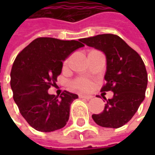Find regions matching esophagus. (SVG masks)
I'll return each instance as SVG.
<instances>
[{
    "label": "esophagus",
    "mask_w": 155,
    "mask_h": 155,
    "mask_svg": "<svg viewBox=\"0 0 155 155\" xmlns=\"http://www.w3.org/2000/svg\"><path fill=\"white\" fill-rule=\"evenodd\" d=\"M79 97H80V98L86 99V100H91V99H92V98H93V96H91V95H85V94H81Z\"/></svg>",
    "instance_id": "esophagus-1"
}]
</instances>
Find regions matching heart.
<instances>
[{"label": "heart", "instance_id": "b5f03b06", "mask_svg": "<svg viewBox=\"0 0 155 155\" xmlns=\"http://www.w3.org/2000/svg\"><path fill=\"white\" fill-rule=\"evenodd\" d=\"M67 63L68 60L65 62V64ZM73 86L74 89L79 91H90L92 88V81L88 78L80 77L73 81Z\"/></svg>", "mask_w": 155, "mask_h": 155}]
</instances>
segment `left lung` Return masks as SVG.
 I'll list each match as a JSON object with an SVG mask.
<instances>
[{
	"mask_svg": "<svg viewBox=\"0 0 155 155\" xmlns=\"http://www.w3.org/2000/svg\"><path fill=\"white\" fill-rule=\"evenodd\" d=\"M81 41L105 54L106 84L101 91L114 93L104 110L93 114L92 118L101 127L118 128L133 117L144 100L148 81L145 65L139 54L117 35H97Z\"/></svg>",
	"mask_w": 155,
	"mask_h": 155,
	"instance_id": "obj_1",
	"label": "left lung"
}]
</instances>
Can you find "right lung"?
Instances as JSON below:
<instances>
[{"instance_id":"add662e5","label":"right lung","mask_w":155,"mask_h":155,"mask_svg":"<svg viewBox=\"0 0 155 155\" xmlns=\"http://www.w3.org/2000/svg\"><path fill=\"white\" fill-rule=\"evenodd\" d=\"M81 42L38 38L16 57L11 72L13 99L22 117L38 131L58 130L69 119L70 106L77 94L64 91L57 99L47 91L55 85L63 62L84 47Z\"/></svg>"}]
</instances>
